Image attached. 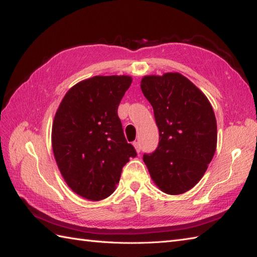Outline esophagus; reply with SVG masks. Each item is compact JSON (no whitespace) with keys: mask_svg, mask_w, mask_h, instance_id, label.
<instances>
[{"mask_svg":"<svg viewBox=\"0 0 257 257\" xmlns=\"http://www.w3.org/2000/svg\"><path fill=\"white\" fill-rule=\"evenodd\" d=\"M133 145H134V147H135V149H136V151H137V152H138V154H139V152H140V150H141V146H140V144L138 143V141H135V143H134Z\"/></svg>","mask_w":257,"mask_h":257,"instance_id":"obj_1","label":"esophagus"}]
</instances>
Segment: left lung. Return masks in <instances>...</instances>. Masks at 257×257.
Wrapping results in <instances>:
<instances>
[{
	"label": "left lung",
	"mask_w": 257,
	"mask_h": 257,
	"mask_svg": "<svg viewBox=\"0 0 257 257\" xmlns=\"http://www.w3.org/2000/svg\"><path fill=\"white\" fill-rule=\"evenodd\" d=\"M141 90L154 108L160 141L144 161L162 192H187L204 176L216 149L214 111L206 96L180 73L144 76Z\"/></svg>",
	"instance_id": "8db88e82"
}]
</instances>
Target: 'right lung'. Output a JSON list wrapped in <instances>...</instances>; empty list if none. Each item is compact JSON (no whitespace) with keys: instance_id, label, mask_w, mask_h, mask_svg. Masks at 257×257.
<instances>
[{"instance_id":"obj_1","label":"right lung","mask_w":257,"mask_h":257,"mask_svg":"<svg viewBox=\"0 0 257 257\" xmlns=\"http://www.w3.org/2000/svg\"><path fill=\"white\" fill-rule=\"evenodd\" d=\"M132 83L128 75L94 76L74 85L57 108L53 154L65 182L81 198H108L116 190L122 167L137 156L117 113Z\"/></svg>"}]
</instances>
